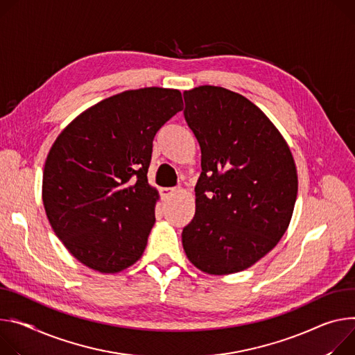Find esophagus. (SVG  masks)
I'll use <instances>...</instances> for the list:
<instances>
[{
  "label": "esophagus",
  "mask_w": 355,
  "mask_h": 355,
  "mask_svg": "<svg viewBox=\"0 0 355 355\" xmlns=\"http://www.w3.org/2000/svg\"><path fill=\"white\" fill-rule=\"evenodd\" d=\"M175 192H177V188H161V196H163L164 198L173 197Z\"/></svg>",
  "instance_id": "1"
}]
</instances>
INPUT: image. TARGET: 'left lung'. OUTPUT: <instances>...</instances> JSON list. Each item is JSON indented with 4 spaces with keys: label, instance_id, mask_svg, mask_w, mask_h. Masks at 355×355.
Segmentation results:
<instances>
[{
    "label": "left lung",
    "instance_id": "8db88e82",
    "mask_svg": "<svg viewBox=\"0 0 355 355\" xmlns=\"http://www.w3.org/2000/svg\"><path fill=\"white\" fill-rule=\"evenodd\" d=\"M184 102L202 167L184 250L209 275L245 270L276 246L292 219L293 155L266 114L239 93L205 85L184 92Z\"/></svg>",
    "mask_w": 355,
    "mask_h": 355
}]
</instances>
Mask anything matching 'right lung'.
<instances>
[{
  "label": "right lung",
  "instance_id": "obj_1",
  "mask_svg": "<svg viewBox=\"0 0 355 355\" xmlns=\"http://www.w3.org/2000/svg\"><path fill=\"white\" fill-rule=\"evenodd\" d=\"M182 110L180 90H127L79 114L55 140L42 201L56 236L102 273L136 263L155 222L147 171L157 132Z\"/></svg>",
  "mask_w": 355,
  "mask_h": 355
}]
</instances>
